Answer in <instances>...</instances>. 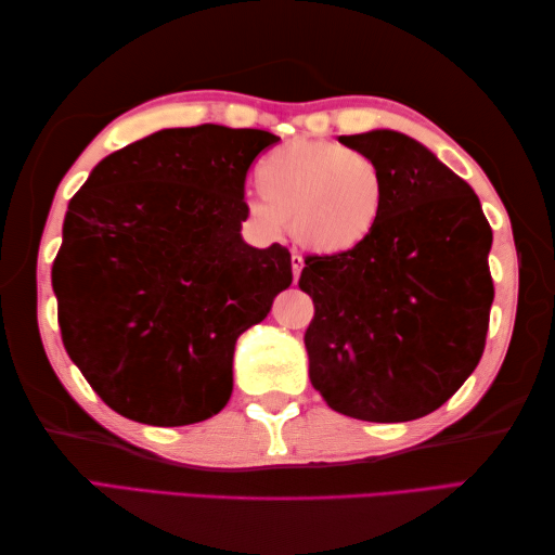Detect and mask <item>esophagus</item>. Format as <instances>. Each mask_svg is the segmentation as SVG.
Wrapping results in <instances>:
<instances>
[{"mask_svg":"<svg viewBox=\"0 0 555 555\" xmlns=\"http://www.w3.org/2000/svg\"><path fill=\"white\" fill-rule=\"evenodd\" d=\"M302 257L298 255V253H293L291 255V267H293V279H296L298 281V276H300V271H302Z\"/></svg>","mask_w":555,"mask_h":555,"instance_id":"esophagus-1","label":"esophagus"}]
</instances>
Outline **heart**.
<instances>
[{
	"label": "heart",
	"instance_id": "heart-1",
	"mask_svg": "<svg viewBox=\"0 0 555 555\" xmlns=\"http://www.w3.org/2000/svg\"><path fill=\"white\" fill-rule=\"evenodd\" d=\"M247 211L267 233L293 227L314 253L340 255L370 241L386 207L384 169L367 152L334 140H291L271 150L255 171Z\"/></svg>",
	"mask_w": 555,
	"mask_h": 555
}]
</instances>
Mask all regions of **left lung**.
I'll use <instances>...</instances> for the list:
<instances>
[{
	"label": "left lung",
	"mask_w": 555,
	"mask_h": 555,
	"mask_svg": "<svg viewBox=\"0 0 555 555\" xmlns=\"http://www.w3.org/2000/svg\"><path fill=\"white\" fill-rule=\"evenodd\" d=\"M338 143L379 164L388 195L367 243L305 257L310 382L340 415L410 422L441 408L485 352L491 227L473 188L417 140L370 131Z\"/></svg>",
	"instance_id": "left-lung-1"
}]
</instances>
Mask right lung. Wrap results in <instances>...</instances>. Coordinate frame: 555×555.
Segmentation results:
<instances>
[{"instance_id": "add662e5", "label": "right lung", "mask_w": 555, "mask_h": 555, "mask_svg": "<svg viewBox=\"0 0 555 555\" xmlns=\"http://www.w3.org/2000/svg\"><path fill=\"white\" fill-rule=\"evenodd\" d=\"M276 143L257 128H164L70 197L52 264L59 328L119 415L183 427L229 403L235 340L293 281L284 245L241 235L247 169Z\"/></svg>"}]
</instances>
